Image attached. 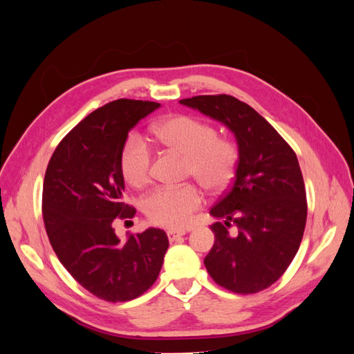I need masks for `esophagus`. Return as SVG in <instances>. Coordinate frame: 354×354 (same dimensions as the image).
<instances>
[{"mask_svg": "<svg viewBox=\"0 0 354 354\" xmlns=\"http://www.w3.org/2000/svg\"><path fill=\"white\" fill-rule=\"evenodd\" d=\"M183 234H186V232L185 230H168L167 232V236H168V239H169V242H174L176 239H178L180 236H183Z\"/></svg>", "mask_w": 354, "mask_h": 354, "instance_id": "34e87169", "label": "esophagus"}]
</instances>
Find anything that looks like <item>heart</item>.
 <instances>
[{"mask_svg":"<svg viewBox=\"0 0 354 354\" xmlns=\"http://www.w3.org/2000/svg\"><path fill=\"white\" fill-rule=\"evenodd\" d=\"M153 140L186 155V171L209 192L226 187L233 177L236 149L224 138L216 137L208 122L190 115H173L152 125ZM121 173L134 187L151 180L152 156L143 138L130 136L121 151ZM202 196L195 186L160 187L143 202L147 218L164 227H185L199 208Z\"/></svg>","mask_w":354,"mask_h":354,"instance_id":"1","label":"heart"}]
</instances>
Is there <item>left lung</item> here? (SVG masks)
<instances>
[{
  "label": "left lung",
  "mask_w": 354,
  "mask_h": 354,
  "mask_svg": "<svg viewBox=\"0 0 354 354\" xmlns=\"http://www.w3.org/2000/svg\"><path fill=\"white\" fill-rule=\"evenodd\" d=\"M221 122L238 143L234 180L209 211L214 245L203 260L218 285L254 294L274 283L291 264L307 218L306 189L295 152L251 106L227 94L180 100ZM238 234L228 232L230 223Z\"/></svg>",
  "instance_id": "1"
}]
</instances>
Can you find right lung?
<instances>
[{
	"mask_svg": "<svg viewBox=\"0 0 354 354\" xmlns=\"http://www.w3.org/2000/svg\"><path fill=\"white\" fill-rule=\"evenodd\" d=\"M113 100L91 112L53 153L42 189V217L57 259L87 291L111 303L151 288L168 250L164 230L149 227L121 241L112 223L133 218L124 202L121 151L128 131L159 108Z\"/></svg>",
	"mask_w": 354,
	"mask_h": 354,
	"instance_id": "1",
	"label": "right lung"
}]
</instances>
